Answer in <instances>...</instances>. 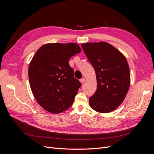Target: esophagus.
<instances>
[{
	"instance_id": "obj_1",
	"label": "esophagus",
	"mask_w": 154,
	"mask_h": 154,
	"mask_svg": "<svg viewBox=\"0 0 154 154\" xmlns=\"http://www.w3.org/2000/svg\"><path fill=\"white\" fill-rule=\"evenodd\" d=\"M80 81L82 84H83V83L85 82V78H82V79H80Z\"/></svg>"
}]
</instances>
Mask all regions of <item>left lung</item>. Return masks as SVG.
Instances as JSON below:
<instances>
[{
    "label": "left lung",
    "mask_w": 154,
    "mask_h": 154,
    "mask_svg": "<svg viewBox=\"0 0 154 154\" xmlns=\"http://www.w3.org/2000/svg\"><path fill=\"white\" fill-rule=\"evenodd\" d=\"M82 47L94 67L97 90L89 97L91 108L109 113L123 103L130 84V69L125 56L106 42L83 43Z\"/></svg>",
    "instance_id": "obj_1"
}]
</instances>
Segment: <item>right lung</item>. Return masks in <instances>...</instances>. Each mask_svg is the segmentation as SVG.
<instances>
[{"label": "right lung", "instance_id": "add662e5", "mask_svg": "<svg viewBox=\"0 0 154 154\" xmlns=\"http://www.w3.org/2000/svg\"><path fill=\"white\" fill-rule=\"evenodd\" d=\"M80 52L76 43H50L41 46L32 57L28 69L30 87L46 111L59 114L72 105L82 84L74 77L69 61Z\"/></svg>", "mask_w": 154, "mask_h": 154}]
</instances>
